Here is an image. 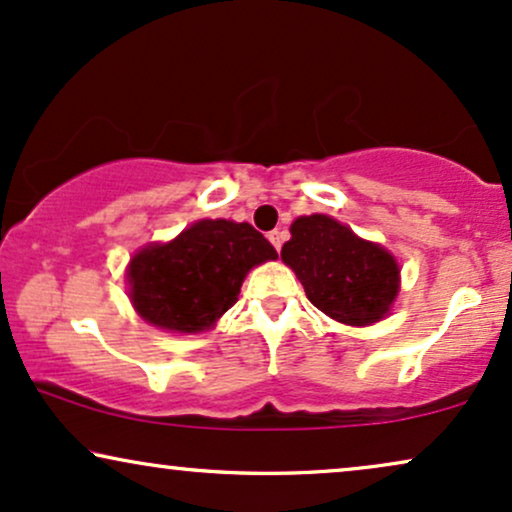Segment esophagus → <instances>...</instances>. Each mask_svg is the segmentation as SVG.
<instances>
[{"label":"esophagus","instance_id":"esophagus-1","mask_svg":"<svg viewBox=\"0 0 512 512\" xmlns=\"http://www.w3.org/2000/svg\"><path fill=\"white\" fill-rule=\"evenodd\" d=\"M269 241H271V245H274L276 250H281V243H283V231H278V229L269 231Z\"/></svg>","mask_w":512,"mask_h":512}]
</instances>
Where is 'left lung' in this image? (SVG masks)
Returning a JSON list of instances; mask_svg holds the SVG:
<instances>
[{
	"label": "left lung",
	"instance_id": "left-lung-1",
	"mask_svg": "<svg viewBox=\"0 0 512 512\" xmlns=\"http://www.w3.org/2000/svg\"><path fill=\"white\" fill-rule=\"evenodd\" d=\"M281 260L300 278L309 302L347 326L385 319L399 293V264L390 252L328 215L297 217Z\"/></svg>",
	"mask_w": 512,
	"mask_h": 512
}]
</instances>
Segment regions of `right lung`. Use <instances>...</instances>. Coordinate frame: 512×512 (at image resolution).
I'll return each instance as SVG.
<instances>
[{
    "label": "right lung",
    "instance_id": "1",
    "mask_svg": "<svg viewBox=\"0 0 512 512\" xmlns=\"http://www.w3.org/2000/svg\"><path fill=\"white\" fill-rule=\"evenodd\" d=\"M276 250L248 222L200 219L170 243H151L129 260V300L144 321L172 333H200L217 323L257 264Z\"/></svg>",
    "mask_w": 512,
    "mask_h": 512
}]
</instances>
